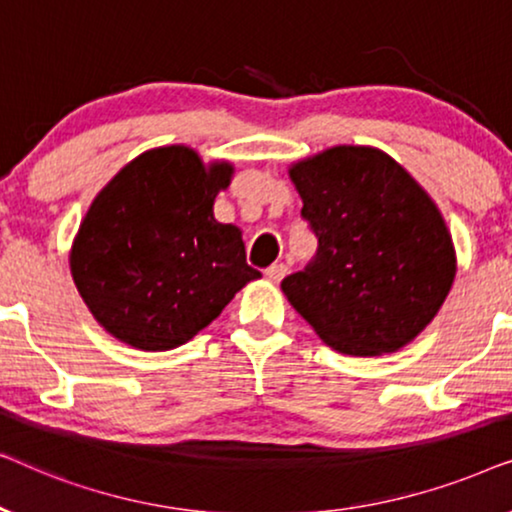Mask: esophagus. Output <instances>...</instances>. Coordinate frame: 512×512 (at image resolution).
Returning <instances> with one entry per match:
<instances>
[{
  "instance_id": "1",
  "label": "esophagus",
  "mask_w": 512,
  "mask_h": 512,
  "mask_svg": "<svg viewBox=\"0 0 512 512\" xmlns=\"http://www.w3.org/2000/svg\"><path fill=\"white\" fill-rule=\"evenodd\" d=\"M286 270H289V268H286L284 263H272L270 268L265 270V277H268L270 282H275V284H277V282H282V277L286 275Z\"/></svg>"
}]
</instances>
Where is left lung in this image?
<instances>
[{
	"label": "left lung",
	"mask_w": 512,
	"mask_h": 512,
	"mask_svg": "<svg viewBox=\"0 0 512 512\" xmlns=\"http://www.w3.org/2000/svg\"><path fill=\"white\" fill-rule=\"evenodd\" d=\"M289 177L319 249L282 291L328 347L398 352L431 324L457 275L452 235L429 193L373 146H333Z\"/></svg>",
	"instance_id": "left-lung-1"
}]
</instances>
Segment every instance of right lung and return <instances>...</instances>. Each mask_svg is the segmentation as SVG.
<instances>
[{"label":"right lung","mask_w":512,"mask_h":512,"mask_svg":"<svg viewBox=\"0 0 512 512\" xmlns=\"http://www.w3.org/2000/svg\"><path fill=\"white\" fill-rule=\"evenodd\" d=\"M233 165H205L188 146L151 149L97 193L69 268L104 331L144 352L184 345L261 272L242 230L214 219Z\"/></svg>","instance_id":"1"}]
</instances>
